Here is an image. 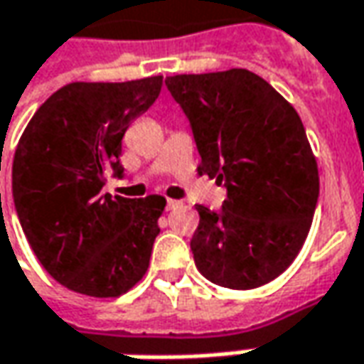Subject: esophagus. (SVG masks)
Segmentation results:
<instances>
[{"label":"esophagus","instance_id":"34e87169","mask_svg":"<svg viewBox=\"0 0 364 364\" xmlns=\"http://www.w3.org/2000/svg\"><path fill=\"white\" fill-rule=\"evenodd\" d=\"M180 204H182V202H178V200L170 198L168 202H166V208H168V210H174V208H178Z\"/></svg>","mask_w":364,"mask_h":364}]
</instances>
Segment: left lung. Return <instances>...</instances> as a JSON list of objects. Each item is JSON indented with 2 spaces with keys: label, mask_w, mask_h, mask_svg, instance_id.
I'll return each instance as SVG.
<instances>
[{
  "label": "left lung",
  "mask_w": 364,
  "mask_h": 364,
  "mask_svg": "<svg viewBox=\"0 0 364 364\" xmlns=\"http://www.w3.org/2000/svg\"><path fill=\"white\" fill-rule=\"evenodd\" d=\"M166 85L190 119L198 174L228 190L222 210L196 204V268L224 289L262 287L299 256L318 200V166L301 116L242 68L170 75Z\"/></svg>",
  "instance_id": "obj_1"
}]
</instances>
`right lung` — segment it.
<instances>
[{
	"label": "right lung",
	"mask_w": 364,
	"mask_h": 364,
	"mask_svg": "<svg viewBox=\"0 0 364 364\" xmlns=\"http://www.w3.org/2000/svg\"><path fill=\"white\" fill-rule=\"evenodd\" d=\"M162 75L132 82H74L51 94L17 142L14 202L33 255L65 289L116 299L150 267L164 196L112 198L122 176V138L160 96Z\"/></svg>",
	"instance_id": "add662e5"
}]
</instances>
